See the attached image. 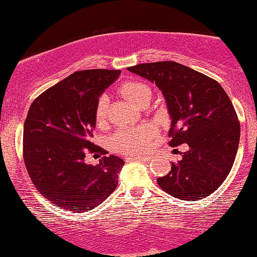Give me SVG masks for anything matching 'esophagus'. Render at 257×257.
Instances as JSON below:
<instances>
[{"instance_id": "34e87169", "label": "esophagus", "mask_w": 257, "mask_h": 257, "mask_svg": "<svg viewBox=\"0 0 257 257\" xmlns=\"http://www.w3.org/2000/svg\"><path fill=\"white\" fill-rule=\"evenodd\" d=\"M128 161H139V162H150L151 157H139V156H131V157L126 158Z\"/></svg>"}]
</instances>
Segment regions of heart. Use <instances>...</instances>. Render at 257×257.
<instances>
[{"instance_id": "1", "label": "heart", "mask_w": 257, "mask_h": 257, "mask_svg": "<svg viewBox=\"0 0 257 257\" xmlns=\"http://www.w3.org/2000/svg\"><path fill=\"white\" fill-rule=\"evenodd\" d=\"M118 91L126 100L138 107L149 104L151 99V89L149 85L138 81H125L118 87ZM108 99L100 96L95 108V119L102 125L107 118ZM156 129L152 125H140L137 128H120L111 138L112 149L122 153H144L149 149L150 140L155 135Z\"/></svg>"}]
</instances>
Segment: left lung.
<instances>
[{"label": "left lung", "instance_id": "obj_1", "mask_svg": "<svg viewBox=\"0 0 257 257\" xmlns=\"http://www.w3.org/2000/svg\"><path fill=\"white\" fill-rule=\"evenodd\" d=\"M162 90L172 118V147L188 150L172 170L157 179L159 187L175 198L198 200L225 181L238 151L240 124L232 101L215 79L175 61L128 67Z\"/></svg>", "mask_w": 257, "mask_h": 257}]
</instances>
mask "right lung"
Masks as SVG:
<instances>
[{
	"instance_id": "add662e5",
	"label": "right lung",
	"mask_w": 257,
	"mask_h": 257,
	"mask_svg": "<svg viewBox=\"0 0 257 257\" xmlns=\"http://www.w3.org/2000/svg\"><path fill=\"white\" fill-rule=\"evenodd\" d=\"M120 70L73 72L34 100L24 123L23 155L32 184L44 198L67 211L91 210L116 190L124 161L106 155L91 138L99 96Z\"/></svg>"
}]
</instances>
